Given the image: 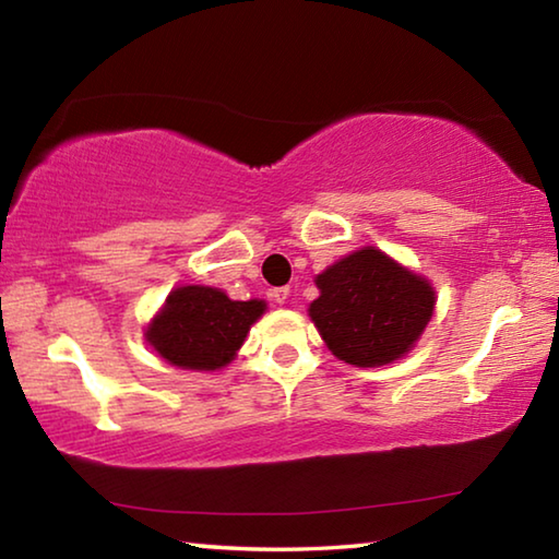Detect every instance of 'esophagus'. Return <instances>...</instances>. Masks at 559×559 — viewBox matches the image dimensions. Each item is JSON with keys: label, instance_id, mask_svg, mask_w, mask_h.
<instances>
[{"label": "esophagus", "instance_id": "obj_1", "mask_svg": "<svg viewBox=\"0 0 559 559\" xmlns=\"http://www.w3.org/2000/svg\"><path fill=\"white\" fill-rule=\"evenodd\" d=\"M290 296V288L288 286H278V288H271V298L276 302H286Z\"/></svg>", "mask_w": 559, "mask_h": 559}]
</instances>
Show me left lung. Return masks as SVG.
I'll use <instances>...</instances> for the list:
<instances>
[{"instance_id": "left-lung-1", "label": "left lung", "mask_w": 559, "mask_h": 559, "mask_svg": "<svg viewBox=\"0 0 559 559\" xmlns=\"http://www.w3.org/2000/svg\"><path fill=\"white\" fill-rule=\"evenodd\" d=\"M320 298L310 318L333 355L355 367L402 357L433 313V290L424 278L367 246L316 278Z\"/></svg>"}]
</instances>
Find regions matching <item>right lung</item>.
<instances>
[{
  "mask_svg": "<svg viewBox=\"0 0 559 559\" xmlns=\"http://www.w3.org/2000/svg\"><path fill=\"white\" fill-rule=\"evenodd\" d=\"M263 310V300H231L210 286H185L169 293L163 313L147 328V340L169 365L219 370L231 362Z\"/></svg>",
  "mask_w": 559,
  "mask_h": 559,
  "instance_id": "1",
  "label": "right lung"
}]
</instances>
